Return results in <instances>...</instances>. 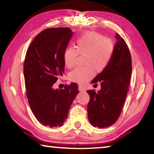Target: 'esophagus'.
I'll return each mask as SVG.
<instances>
[{
  "label": "esophagus",
  "instance_id": "obj_1",
  "mask_svg": "<svg viewBox=\"0 0 154 154\" xmlns=\"http://www.w3.org/2000/svg\"><path fill=\"white\" fill-rule=\"evenodd\" d=\"M79 90L80 92H85V89L82 86H79Z\"/></svg>",
  "mask_w": 154,
  "mask_h": 154
}]
</instances>
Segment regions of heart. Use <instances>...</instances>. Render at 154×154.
<instances>
[{
    "instance_id": "obj_1",
    "label": "heart",
    "mask_w": 154,
    "mask_h": 154,
    "mask_svg": "<svg viewBox=\"0 0 154 154\" xmlns=\"http://www.w3.org/2000/svg\"><path fill=\"white\" fill-rule=\"evenodd\" d=\"M77 49L69 47L65 49L64 62L68 69H72L76 64L79 54H86V67H78L69 73V78L72 82L83 85L86 83L96 71H102L107 66L113 56L114 44L111 39L105 38L100 34L88 32L77 40Z\"/></svg>"
}]
</instances>
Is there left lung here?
<instances>
[{
	"mask_svg": "<svg viewBox=\"0 0 154 154\" xmlns=\"http://www.w3.org/2000/svg\"><path fill=\"white\" fill-rule=\"evenodd\" d=\"M116 43L107 66L92 80L100 83L96 92L88 90L90 101L88 118L93 126L104 128L113 125L119 118L126 100L132 73L130 50L123 38L116 33Z\"/></svg>",
	"mask_w": 154,
	"mask_h": 154,
	"instance_id": "obj_1",
	"label": "left lung"
}]
</instances>
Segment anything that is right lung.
<instances>
[{"label": "right lung", "mask_w": 154, "mask_h": 154, "mask_svg": "<svg viewBox=\"0 0 154 154\" xmlns=\"http://www.w3.org/2000/svg\"><path fill=\"white\" fill-rule=\"evenodd\" d=\"M73 32L69 28H47L34 38L26 54L24 75L28 103L37 120L50 128L63 125L79 91L72 83L53 88L64 71V52Z\"/></svg>", "instance_id": "add662e5"}]
</instances>
